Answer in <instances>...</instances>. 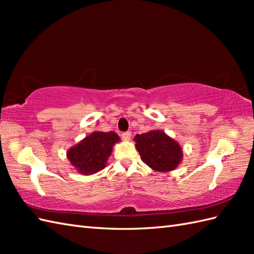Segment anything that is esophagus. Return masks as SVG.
<instances>
[{"label":"esophagus","mask_w":254,"mask_h":254,"mask_svg":"<svg viewBox=\"0 0 254 254\" xmlns=\"http://www.w3.org/2000/svg\"><path fill=\"white\" fill-rule=\"evenodd\" d=\"M122 138L124 139V141H130L131 138V132H123L122 133Z\"/></svg>","instance_id":"obj_1"}]
</instances>
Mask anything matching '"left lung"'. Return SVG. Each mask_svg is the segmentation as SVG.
<instances>
[{"label": "left lung", "instance_id": "8db88e82", "mask_svg": "<svg viewBox=\"0 0 254 254\" xmlns=\"http://www.w3.org/2000/svg\"><path fill=\"white\" fill-rule=\"evenodd\" d=\"M143 163L158 172L176 169L182 160V148L164 131L154 130L134 137Z\"/></svg>", "mask_w": 254, "mask_h": 254}]
</instances>
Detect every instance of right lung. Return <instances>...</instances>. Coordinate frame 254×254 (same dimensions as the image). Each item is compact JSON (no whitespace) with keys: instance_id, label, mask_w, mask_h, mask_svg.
I'll return each instance as SVG.
<instances>
[{"instance_id":"obj_1","label":"right lung","mask_w":254,"mask_h":254,"mask_svg":"<svg viewBox=\"0 0 254 254\" xmlns=\"http://www.w3.org/2000/svg\"><path fill=\"white\" fill-rule=\"evenodd\" d=\"M119 141L115 132H93L67 150V159L79 174H96L105 168L113 145Z\"/></svg>"}]
</instances>
